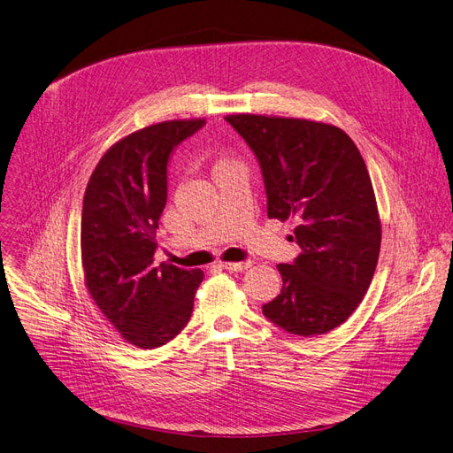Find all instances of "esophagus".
Segmentation results:
<instances>
[{
	"instance_id": "obj_1",
	"label": "esophagus",
	"mask_w": 453,
	"mask_h": 453,
	"mask_svg": "<svg viewBox=\"0 0 453 453\" xmlns=\"http://www.w3.org/2000/svg\"><path fill=\"white\" fill-rule=\"evenodd\" d=\"M250 260H245V262H221V267L226 269V271H243L247 267H250Z\"/></svg>"
}]
</instances>
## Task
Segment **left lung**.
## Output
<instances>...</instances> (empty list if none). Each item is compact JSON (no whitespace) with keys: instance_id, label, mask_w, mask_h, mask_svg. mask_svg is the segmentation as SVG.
<instances>
[{"instance_id":"obj_1","label":"left lung","mask_w":453,"mask_h":453,"mask_svg":"<svg viewBox=\"0 0 453 453\" xmlns=\"http://www.w3.org/2000/svg\"><path fill=\"white\" fill-rule=\"evenodd\" d=\"M260 161L269 219H296L301 255L279 264L280 294L262 312L280 329L325 334L346 321L373 279L381 219L372 180L351 137L309 119L225 117Z\"/></svg>"}]
</instances>
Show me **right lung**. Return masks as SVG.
<instances>
[{"label":"right lung","mask_w":453,"mask_h":453,"mask_svg":"<svg viewBox=\"0 0 453 453\" xmlns=\"http://www.w3.org/2000/svg\"><path fill=\"white\" fill-rule=\"evenodd\" d=\"M204 122L165 120L122 137L102 156L85 189V288L120 336L141 349L164 346L186 327L204 279L201 269L154 265L169 156Z\"/></svg>","instance_id":"add662e5"}]
</instances>
